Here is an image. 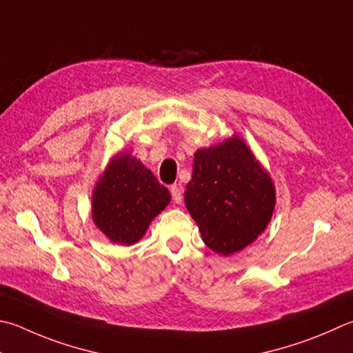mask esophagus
I'll use <instances>...</instances> for the list:
<instances>
[{
	"label": "esophagus",
	"mask_w": 353,
	"mask_h": 353,
	"mask_svg": "<svg viewBox=\"0 0 353 353\" xmlns=\"http://www.w3.org/2000/svg\"><path fill=\"white\" fill-rule=\"evenodd\" d=\"M170 190H171L172 201H174L176 203H182V199H183L182 188H181V187H177V185H172V187H171Z\"/></svg>",
	"instance_id": "34e87169"
}]
</instances>
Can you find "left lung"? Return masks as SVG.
Wrapping results in <instances>:
<instances>
[{
	"instance_id": "obj_1",
	"label": "left lung",
	"mask_w": 353,
	"mask_h": 353,
	"mask_svg": "<svg viewBox=\"0 0 353 353\" xmlns=\"http://www.w3.org/2000/svg\"><path fill=\"white\" fill-rule=\"evenodd\" d=\"M185 205L205 245L230 256L264 233L276 205V190L245 140L233 134L194 152Z\"/></svg>"
}]
</instances>
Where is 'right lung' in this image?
I'll return each instance as SVG.
<instances>
[{
    "label": "right lung",
    "mask_w": 353,
    "mask_h": 353,
    "mask_svg": "<svg viewBox=\"0 0 353 353\" xmlns=\"http://www.w3.org/2000/svg\"><path fill=\"white\" fill-rule=\"evenodd\" d=\"M168 188L130 152L111 157L92 190V221L112 243L132 245L168 207Z\"/></svg>",
    "instance_id": "right-lung-1"
}]
</instances>
